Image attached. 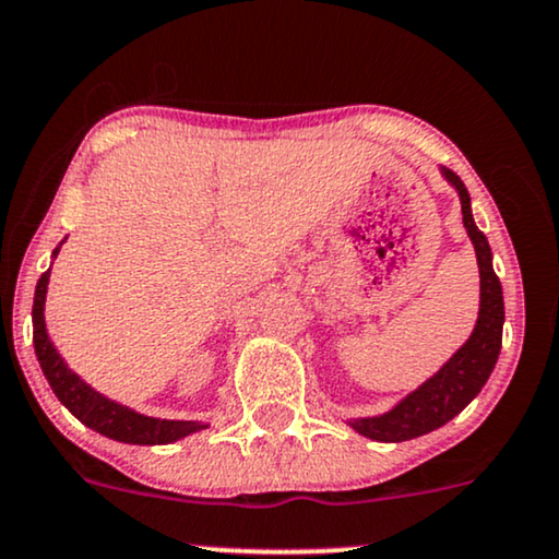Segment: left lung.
Listing matches in <instances>:
<instances>
[{"label":"left lung","instance_id":"obj_1","mask_svg":"<svg viewBox=\"0 0 559 559\" xmlns=\"http://www.w3.org/2000/svg\"><path fill=\"white\" fill-rule=\"evenodd\" d=\"M443 180L459 193L462 203V222L464 229L475 245L477 267H479V312L477 324L467 337V343L459 348L447 364L438 369L428 381H423L415 392H409L405 400L386 413L373 415V418H350L348 426L371 441L381 443H400L409 438L426 436L430 430L447 426L451 418H456L472 400L477 397L485 381L490 379L496 369L500 345H503V288L496 271H492V250L487 245V237L477 229L475 216H472V201L462 178L451 169L441 167Z\"/></svg>","mask_w":559,"mask_h":559}]
</instances>
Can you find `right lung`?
<instances>
[{"label":"right lung","mask_w":559,"mask_h":559,"mask_svg":"<svg viewBox=\"0 0 559 559\" xmlns=\"http://www.w3.org/2000/svg\"><path fill=\"white\" fill-rule=\"evenodd\" d=\"M61 245L56 247L51 258L59 255ZM48 278H51V267L40 275L38 286H35L33 345H35V356H38L40 369H44V377L48 379V384H51L53 394L76 420H82L84 426L97 430V433L112 438V441L139 443V447L173 443L190 433H198V430L209 428L206 423L201 420H162V418H150V415H141L136 409L126 407L121 402H112L105 397V394L92 390L80 373L69 369L46 330L44 309H46Z\"/></svg>","instance_id":"add662e5"}]
</instances>
